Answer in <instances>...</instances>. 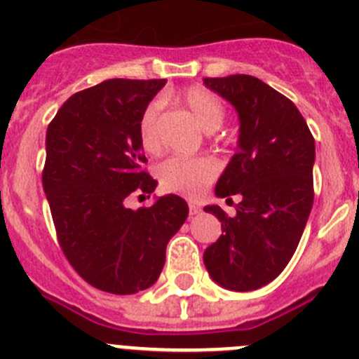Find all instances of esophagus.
<instances>
[{"label": "esophagus", "mask_w": 359, "mask_h": 359, "mask_svg": "<svg viewBox=\"0 0 359 359\" xmlns=\"http://www.w3.org/2000/svg\"><path fill=\"white\" fill-rule=\"evenodd\" d=\"M200 212H202V207H200L198 203L191 202L189 203V214H191V216H196V214H200Z\"/></svg>", "instance_id": "obj_1"}]
</instances>
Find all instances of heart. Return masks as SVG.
<instances>
[{"label": "heart", "instance_id": "1", "mask_svg": "<svg viewBox=\"0 0 359 359\" xmlns=\"http://www.w3.org/2000/svg\"><path fill=\"white\" fill-rule=\"evenodd\" d=\"M179 104L191 113L195 122L205 133H214L223 126L225 108L217 95L205 88H191L179 97ZM159 102H150L142 113L138 133L143 149L156 154L161 149L159 133ZM217 164L209 157H170L157 166V177L164 191L195 198L216 177Z\"/></svg>", "mask_w": 359, "mask_h": 359}]
</instances>
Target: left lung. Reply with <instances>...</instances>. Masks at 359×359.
I'll use <instances>...</instances> for the list:
<instances>
[{
    "mask_svg": "<svg viewBox=\"0 0 359 359\" xmlns=\"http://www.w3.org/2000/svg\"><path fill=\"white\" fill-rule=\"evenodd\" d=\"M239 115L237 150L216 184V196L239 195L236 216L219 205V239L203 253L210 278L223 289L248 292L285 269L313 205L316 142L292 100L246 74L205 78Z\"/></svg>",
    "mask_w": 359,
    "mask_h": 359,
    "instance_id": "obj_1",
    "label": "left lung"
}]
</instances>
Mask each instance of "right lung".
Segmentation results:
<instances>
[{
  "label": "right lung",
  "mask_w": 359,
  "mask_h": 359,
  "mask_svg": "<svg viewBox=\"0 0 359 359\" xmlns=\"http://www.w3.org/2000/svg\"><path fill=\"white\" fill-rule=\"evenodd\" d=\"M166 79H108L74 93L46 134L42 173L56 236L70 266L95 289L136 294L163 271L166 244L186 221L187 203L159 196L127 209L133 193H154L142 168L140 118Z\"/></svg>",
  "instance_id": "1"
}]
</instances>
